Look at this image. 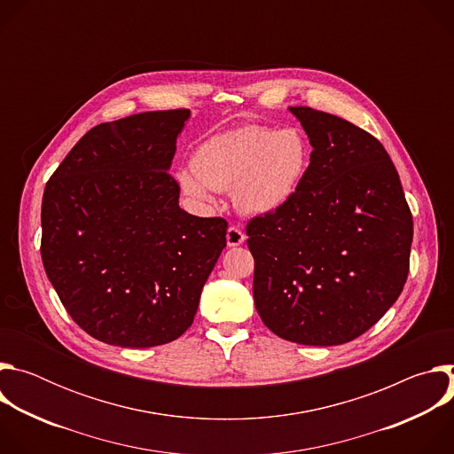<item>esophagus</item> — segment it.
<instances>
[{
    "mask_svg": "<svg viewBox=\"0 0 454 454\" xmlns=\"http://www.w3.org/2000/svg\"><path fill=\"white\" fill-rule=\"evenodd\" d=\"M244 240H246V233H244L240 228H237V226H230V228H228V231H226V242H228L230 247L240 246V244H244Z\"/></svg>",
    "mask_w": 454,
    "mask_h": 454,
    "instance_id": "obj_1",
    "label": "esophagus"
}]
</instances>
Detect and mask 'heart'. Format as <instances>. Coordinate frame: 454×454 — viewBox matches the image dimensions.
I'll use <instances>...</instances> for the list:
<instances>
[{
	"label": "heart",
	"mask_w": 454,
	"mask_h": 454,
	"mask_svg": "<svg viewBox=\"0 0 454 454\" xmlns=\"http://www.w3.org/2000/svg\"><path fill=\"white\" fill-rule=\"evenodd\" d=\"M193 170L177 172L186 196L212 201V190H233L235 207L254 217L282 210L309 168V145L294 127L246 125L212 137L193 154Z\"/></svg>",
	"instance_id": "b5f03b06"
}]
</instances>
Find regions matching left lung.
<instances>
[{"label": "left lung", "instance_id": "1", "mask_svg": "<svg viewBox=\"0 0 454 454\" xmlns=\"http://www.w3.org/2000/svg\"><path fill=\"white\" fill-rule=\"evenodd\" d=\"M289 111L309 137L310 163L282 210L247 223L254 307L282 340L341 345L403 293L413 217L377 138L331 113Z\"/></svg>", "mask_w": 454, "mask_h": 454}]
</instances>
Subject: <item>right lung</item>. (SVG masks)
I'll list each match as a JSON object with an SVG mask.
<instances>
[{"label": "right lung", "mask_w": 454, "mask_h": 454, "mask_svg": "<svg viewBox=\"0 0 454 454\" xmlns=\"http://www.w3.org/2000/svg\"><path fill=\"white\" fill-rule=\"evenodd\" d=\"M188 118L174 109L100 123L46 183L44 271L77 325L107 345L177 340L226 247L228 223L181 210L168 174Z\"/></svg>", "instance_id": "1"}]
</instances>
